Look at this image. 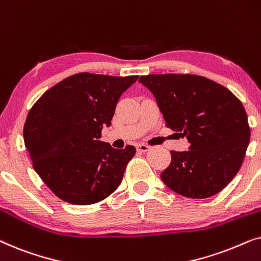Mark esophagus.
<instances>
[{
    "instance_id": "34e87169",
    "label": "esophagus",
    "mask_w": 261,
    "mask_h": 261,
    "mask_svg": "<svg viewBox=\"0 0 261 261\" xmlns=\"http://www.w3.org/2000/svg\"><path fill=\"white\" fill-rule=\"evenodd\" d=\"M149 148H151V147H149V146H147V145H145V144H139L137 146V151L138 152H147Z\"/></svg>"
}]
</instances>
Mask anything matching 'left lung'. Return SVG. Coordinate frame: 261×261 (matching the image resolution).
<instances>
[{"label": "left lung", "mask_w": 261, "mask_h": 261, "mask_svg": "<svg viewBox=\"0 0 261 261\" xmlns=\"http://www.w3.org/2000/svg\"><path fill=\"white\" fill-rule=\"evenodd\" d=\"M155 97L166 127L180 132L189 151H171L162 180L189 198H208L237 176L249 144L247 114L233 92L196 74H148L139 80Z\"/></svg>", "instance_id": "left-lung-1"}]
</instances>
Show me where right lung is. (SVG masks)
Wrapping results in <instances>:
<instances>
[{
    "mask_svg": "<svg viewBox=\"0 0 261 261\" xmlns=\"http://www.w3.org/2000/svg\"><path fill=\"white\" fill-rule=\"evenodd\" d=\"M139 76L81 72L48 89L28 113L23 139L35 172L60 199L94 204L119 188L134 146L101 141L117 101Z\"/></svg>",
    "mask_w": 261,
    "mask_h": 261,
    "instance_id": "obj_1",
    "label": "right lung"
}]
</instances>
